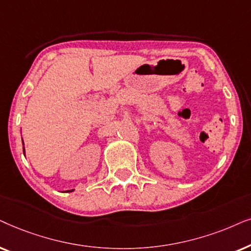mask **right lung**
<instances>
[{
    "mask_svg": "<svg viewBox=\"0 0 251 251\" xmlns=\"http://www.w3.org/2000/svg\"><path fill=\"white\" fill-rule=\"evenodd\" d=\"M23 151H24V153H25V149L23 148ZM68 192H73V189H71V190H68Z\"/></svg>",
    "mask_w": 251,
    "mask_h": 251,
    "instance_id": "obj_1",
    "label": "right lung"
}]
</instances>
